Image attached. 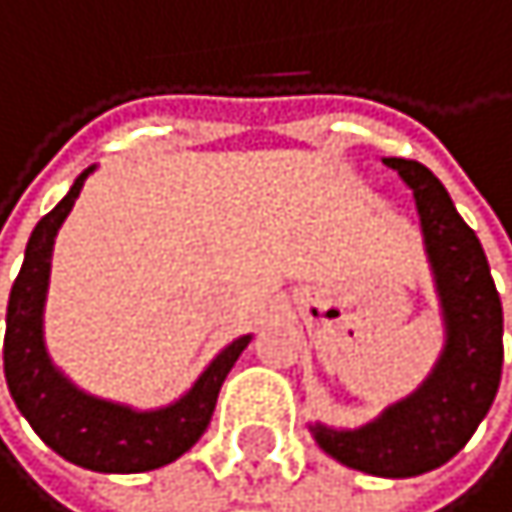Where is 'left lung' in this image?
I'll return each mask as SVG.
<instances>
[{
    "instance_id": "8db88e82",
    "label": "left lung",
    "mask_w": 512,
    "mask_h": 512,
    "mask_svg": "<svg viewBox=\"0 0 512 512\" xmlns=\"http://www.w3.org/2000/svg\"><path fill=\"white\" fill-rule=\"evenodd\" d=\"M414 191L423 245L444 315V351L432 375L360 429L312 423L318 447L375 477H417L450 462L489 414L504 363V312L486 251L447 188L420 161L384 158Z\"/></svg>"
}]
</instances>
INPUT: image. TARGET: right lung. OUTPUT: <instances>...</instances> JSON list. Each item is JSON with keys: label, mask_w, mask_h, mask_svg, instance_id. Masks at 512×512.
<instances>
[{"label": "right lung", "mask_w": 512, "mask_h": 512, "mask_svg": "<svg viewBox=\"0 0 512 512\" xmlns=\"http://www.w3.org/2000/svg\"><path fill=\"white\" fill-rule=\"evenodd\" d=\"M92 170L95 167H86L74 179L71 191L35 224L26 242V258L8 297L2 351L5 381L20 414L62 459L98 474H140L176 462L197 444L212 420L218 390L251 336L233 339L182 399L155 411H134L128 405L89 396L53 366L44 348V303L53 242Z\"/></svg>", "instance_id": "add662e5"}]
</instances>
